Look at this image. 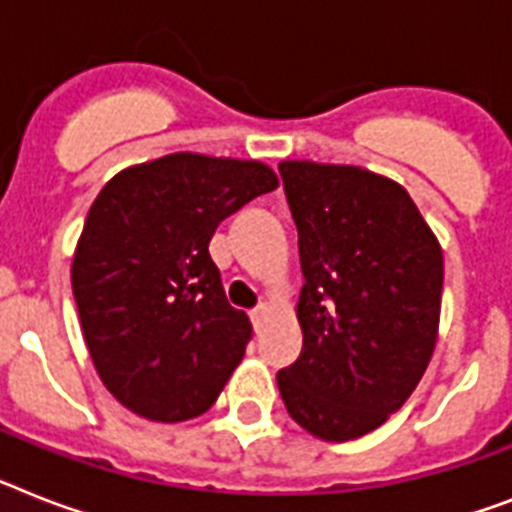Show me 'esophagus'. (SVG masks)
Wrapping results in <instances>:
<instances>
[{"instance_id": "1", "label": "esophagus", "mask_w": 512, "mask_h": 512, "mask_svg": "<svg viewBox=\"0 0 512 512\" xmlns=\"http://www.w3.org/2000/svg\"><path fill=\"white\" fill-rule=\"evenodd\" d=\"M265 318H268V307H265V305H260V307H255V310H252V323H255V328L263 326Z\"/></svg>"}]
</instances>
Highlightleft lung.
<instances>
[{
	"label": "left lung",
	"mask_w": 512,
	"mask_h": 512,
	"mask_svg": "<svg viewBox=\"0 0 512 512\" xmlns=\"http://www.w3.org/2000/svg\"><path fill=\"white\" fill-rule=\"evenodd\" d=\"M299 234L302 352L278 371L294 421L350 442L400 410L439 334L444 257L405 186L357 165H278Z\"/></svg>",
	"instance_id": "8db88e82"
}]
</instances>
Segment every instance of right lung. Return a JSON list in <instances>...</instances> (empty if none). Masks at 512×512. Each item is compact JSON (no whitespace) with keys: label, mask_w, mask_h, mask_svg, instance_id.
Wrapping results in <instances>:
<instances>
[{"label":"right lung","mask_w":512,"mask_h":512,"mask_svg":"<svg viewBox=\"0 0 512 512\" xmlns=\"http://www.w3.org/2000/svg\"><path fill=\"white\" fill-rule=\"evenodd\" d=\"M276 186L265 162L176 152L97 194L70 281L94 368L131 413L197 418L242 363L252 323L228 305L207 247L220 220Z\"/></svg>","instance_id":"obj_1"}]
</instances>
